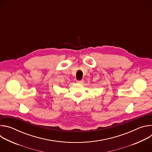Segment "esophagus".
Masks as SVG:
<instances>
[{
    "instance_id": "1",
    "label": "esophagus",
    "mask_w": 152,
    "mask_h": 152,
    "mask_svg": "<svg viewBox=\"0 0 152 152\" xmlns=\"http://www.w3.org/2000/svg\"><path fill=\"white\" fill-rule=\"evenodd\" d=\"M77 83H83V79H82V80H77L76 81Z\"/></svg>"
}]
</instances>
